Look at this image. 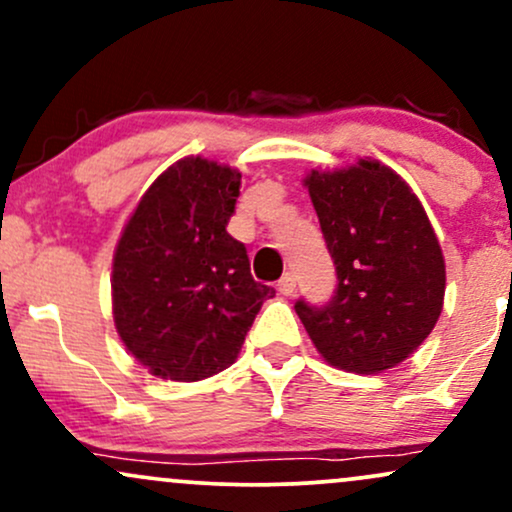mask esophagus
I'll list each match as a JSON object with an SVG mask.
<instances>
[{
  "mask_svg": "<svg viewBox=\"0 0 512 512\" xmlns=\"http://www.w3.org/2000/svg\"><path fill=\"white\" fill-rule=\"evenodd\" d=\"M296 286H298L296 274H293V272H286L284 276H281V281H279V291L284 293V296H293V293H296Z\"/></svg>",
  "mask_w": 512,
  "mask_h": 512,
  "instance_id": "obj_1",
  "label": "esophagus"
}]
</instances>
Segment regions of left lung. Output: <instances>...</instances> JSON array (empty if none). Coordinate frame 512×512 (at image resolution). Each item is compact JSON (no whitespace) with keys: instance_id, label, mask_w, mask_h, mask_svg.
Here are the masks:
<instances>
[{"instance_id":"8db88e82","label":"left lung","mask_w":512,"mask_h":512,"mask_svg":"<svg viewBox=\"0 0 512 512\" xmlns=\"http://www.w3.org/2000/svg\"><path fill=\"white\" fill-rule=\"evenodd\" d=\"M303 182L339 281L322 308L296 303L305 332L346 373L395 368L424 344L443 310L445 260L436 231L407 182L375 158L310 170Z\"/></svg>"}]
</instances>
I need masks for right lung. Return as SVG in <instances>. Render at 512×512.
Masks as SVG:
<instances>
[{
  "instance_id": "add662e5",
  "label": "right lung",
  "mask_w": 512,
  "mask_h": 512,
  "mask_svg": "<svg viewBox=\"0 0 512 512\" xmlns=\"http://www.w3.org/2000/svg\"><path fill=\"white\" fill-rule=\"evenodd\" d=\"M240 170L187 156L139 199L113 255V317L127 351L163 380L195 383L236 363L274 296L228 236Z\"/></svg>"
}]
</instances>
